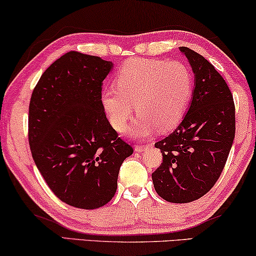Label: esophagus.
<instances>
[{
  "label": "esophagus",
  "instance_id": "obj_1",
  "mask_svg": "<svg viewBox=\"0 0 256 256\" xmlns=\"http://www.w3.org/2000/svg\"><path fill=\"white\" fill-rule=\"evenodd\" d=\"M152 146L150 144V143H143V144H136L135 146V150L136 152H143V150H146V149H148L149 146Z\"/></svg>",
  "mask_w": 256,
  "mask_h": 256
}]
</instances>
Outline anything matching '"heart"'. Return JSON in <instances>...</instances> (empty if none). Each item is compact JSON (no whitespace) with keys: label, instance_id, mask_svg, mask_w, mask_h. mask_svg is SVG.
<instances>
[{"label":"heart","instance_id":"obj_1","mask_svg":"<svg viewBox=\"0 0 256 256\" xmlns=\"http://www.w3.org/2000/svg\"><path fill=\"white\" fill-rule=\"evenodd\" d=\"M194 90L188 65L163 59H132L116 76V86L104 87L101 104L110 124L122 130L136 112L129 134L148 135L154 128L166 132L182 120Z\"/></svg>","mask_w":256,"mask_h":256}]
</instances>
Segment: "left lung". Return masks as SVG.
<instances>
[{
	"instance_id": "1",
	"label": "left lung",
	"mask_w": 256,
	"mask_h": 256,
	"mask_svg": "<svg viewBox=\"0 0 256 256\" xmlns=\"http://www.w3.org/2000/svg\"><path fill=\"white\" fill-rule=\"evenodd\" d=\"M194 73V96L180 124L155 143L162 164L154 188L170 202H190L208 194L225 168L236 136V106L225 79L211 62L180 46Z\"/></svg>"
}]
</instances>
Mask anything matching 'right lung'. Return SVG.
<instances>
[{
  "mask_svg": "<svg viewBox=\"0 0 256 256\" xmlns=\"http://www.w3.org/2000/svg\"><path fill=\"white\" fill-rule=\"evenodd\" d=\"M112 68L96 56L70 51L45 70L30 99L32 158L51 191L78 208H99L114 197L121 164L132 154L101 104Z\"/></svg>",
  "mask_w": 256,
  "mask_h": 256,
  "instance_id": "obj_1",
  "label": "right lung"
}]
</instances>
